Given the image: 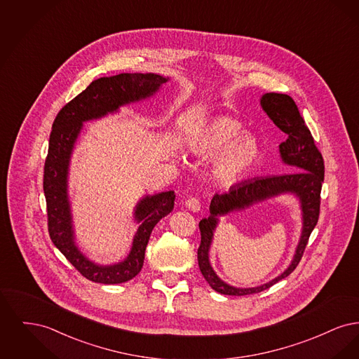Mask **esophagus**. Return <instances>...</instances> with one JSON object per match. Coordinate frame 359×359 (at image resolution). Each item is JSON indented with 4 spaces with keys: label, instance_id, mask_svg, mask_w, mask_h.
<instances>
[{
    "label": "esophagus",
    "instance_id": "obj_1",
    "mask_svg": "<svg viewBox=\"0 0 359 359\" xmlns=\"http://www.w3.org/2000/svg\"><path fill=\"white\" fill-rule=\"evenodd\" d=\"M186 205H187L191 211H199V210H201V202H199V199H198V198H194V196L188 198Z\"/></svg>",
    "mask_w": 359,
    "mask_h": 359
}]
</instances>
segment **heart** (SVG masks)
Wrapping results in <instances>:
<instances>
[{
  "instance_id": "obj_1",
  "label": "heart",
  "mask_w": 359,
  "mask_h": 359,
  "mask_svg": "<svg viewBox=\"0 0 359 359\" xmlns=\"http://www.w3.org/2000/svg\"><path fill=\"white\" fill-rule=\"evenodd\" d=\"M239 121L219 116L208 121L188 137L191 154L212 156V175L222 184L238 182L250 171L259 158V145L250 135H241Z\"/></svg>"
}]
</instances>
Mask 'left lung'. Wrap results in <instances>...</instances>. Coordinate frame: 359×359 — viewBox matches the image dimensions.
<instances>
[{
  "mask_svg": "<svg viewBox=\"0 0 359 359\" xmlns=\"http://www.w3.org/2000/svg\"><path fill=\"white\" fill-rule=\"evenodd\" d=\"M261 106L271 117V120L273 121L274 125L287 135V140L280 144V154L283 160L293 167V172L278 176L245 180L231 186L229 194L215 195L212 198L210 205L211 215L199 222L201 245L198 248V262L199 269L210 287L222 294L245 296L258 293L271 288L277 281L290 276L304 255L308 239L320 214V192L325 180V160L296 103L287 94L268 93L262 97ZM281 191H294L299 195L305 218L302 238L290 268L284 274L261 287L242 290L227 286L213 273L208 262V249L212 238V230L216 225V217L231 209L244 208Z\"/></svg>",
  "mask_w": 359,
  "mask_h": 359,
  "instance_id": "1",
  "label": "left lung"
}]
</instances>
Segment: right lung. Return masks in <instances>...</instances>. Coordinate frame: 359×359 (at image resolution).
I'll use <instances>...</instances> for the list:
<instances>
[{"label": "right lung", "mask_w": 359, "mask_h": 359, "mask_svg": "<svg viewBox=\"0 0 359 359\" xmlns=\"http://www.w3.org/2000/svg\"><path fill=\"white\" fill-rule=\"evenodd\" d=\"M165 82V78L154 74H118L97 79L65 104L52 123L43 177L48 233L53 245L90 281L120 284L136 277L144 265L151 233L156 223L173 210L176 195L173 191H168L151 198L147 196L138 203L136 219L141 224L133 241V248L123 262L113 266H98L90 262L74 245L71 227L67 170L74 142L82 129L83 121L98 118L117 110L121 104L152 95Z\"/></svg>", "instance_id": "add662e5"}]
</instances>
